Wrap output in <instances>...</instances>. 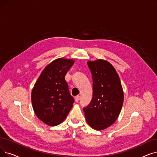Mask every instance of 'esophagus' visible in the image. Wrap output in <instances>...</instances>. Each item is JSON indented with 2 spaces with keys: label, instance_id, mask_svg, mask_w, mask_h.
<instances>
[{
  "label": "esophagus",
  "instance_id": "esophagus-1",
  "mask_svg": "<svg viewBox=\"0 0 157 157\" xmlns=\"http://www.w3.org/2000/svg\"><path fill=\"white\" fill-rule=\"evenodd\" d=\"M80 99V96L79 95H77V96L75 97V101H76V102H78Z\"/></svg>",
  "mask_w": 157,
  "mask_h": 157
}]
</instances>
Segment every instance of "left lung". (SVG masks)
<instances>
[{
  "label": "left lung",
  "mask_w": 157,
  "mask_h": 157,
  "mask_svg": "<svg viewBox=\"0 0 157 157\" xmlns=\"http://www.w3.org/2000/svg\"><path fill=\"white\" fill-rule=\"evenodd\" d=\"M87 64L92 74L93 95L83 111L90 127L101 130L117 119L123 104V91L118 74L110 63L98 59Z\"/></svg>",
  "instance_id": "1"
}]
</instances>
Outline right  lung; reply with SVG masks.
<instances>
[{"label":"right lung","instance_id":"add662e5","mask_svg":"<svg viewBox=\"0 0 157 157\" xmlns=\"http://www.w3.org/2000/svg\"><path fill=\"white\" fill-rule=\"evenodd\" d=\"M74 62L65 58L54 60L45 68L33 87V110L38 119L49 126L62 122L72 107L74 99L65 76Z\"/></svg>","mask_w":157,"mask_h":157}]
</instances>
